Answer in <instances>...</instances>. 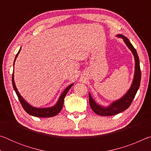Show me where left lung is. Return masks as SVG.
Masks as SVG:
<instances>
[{"label": "left lung", "mask_w": 151, "mask_h": 151, "mask_svg": "<svg viewBox=\"0 0 151 151\" xmlns=\"http://www.w3.org/2000/svg\"><path fill=\"white\" fill-rule=\"evenodd\" d=\"M117 37L121 38L123 39L125 44L131 50V52L134 55V61H135V70L133 81H132V85L131 88L129 89V91L127 92V93L119 100L115 101L110 104L109 106L104 107L103 106L99 105L97 104L94 99L92 98L90 93L89 94V104L93 111L96 114L101 116H112L114 114H119L120 112L124 111V110L127 109L131 105L132 101L134 98L135 95L137 93V91L139 90L140 78H141V73H140V63L139 56L137 55V50L133 47V46L130 42V40L127 39L126 37H124L122 35H117Z\"/></svg>", "instance_id": "obj_1"}]
</instances>
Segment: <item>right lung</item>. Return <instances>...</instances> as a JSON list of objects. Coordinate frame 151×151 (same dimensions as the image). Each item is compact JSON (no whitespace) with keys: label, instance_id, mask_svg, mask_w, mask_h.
Segmentation results:
<instances>
[{"label":"right lung","instance_id":"add662e5","mask_svg":"<svg viewBox=\"0 0 151 151\" xmlns=\"http://www.w3.org/2000/svg\"><path fill=\"white\" fill-rule=\"evenodd\" d=\"M21 49V48H20ZM20 49L19 50V52L15 57L14 60V62L16 60V58H17L18 55H19ZM12 86H13L14 90L16 92V94L19 98L20 103H21L22 106L23 107V109L25 111H26L28 114H30V115L34 116L36 117H42V118H47V117H52L54 116L55 115H57V114H58L61 111V109L63 108V103H64V99H65V97L66 96V94H67L68 91H69V89L71 88L74 84H71L68 86L66 88L65 91L63 92V93L61 94V95L60 96L59 99L57 101V103H56L54 106H51V107H48V108H37V107H34L30 105L27 102L24 100V99L22 98V96L20 95L19 92L18 91L17 88L16 87V85H15V83L14 81V71L13 73H12Z\"/></svg>","mask_w":151,"mask_h":151}]
</instances>
